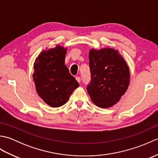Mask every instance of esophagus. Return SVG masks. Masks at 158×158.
<instances>
[{"instance_id": "1", "label": "esophagus", "mask_w": 158, "mask_h": 158, "mask_svg": "<svg viewBox=\"0 0 158 158\" xmlns=\"http://www.w3.org/2000/svg\"><path fill=\"white\" fill-rule=\"evenodd\" d=\"M76 80H77V82L80 83V81H81V78H80L79 77H76Z\"/></svg>"}]
</instances>
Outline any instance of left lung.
<instances>
[{
  "instance_id": "1",
  "label": "left lung",
  "mask_w": 158,
  "mask_h": 158,
  "mask_svg": "<svg viewBox=\"0 0 158 158\" xmlns=\"http://www.w3.org/2000/svg\"><path fill=\"white\" fill-rule=\"evenodd\" d=\"M89 59L91 80L87 90L90 98L101 108L112 106L129 85L128 66L119 52L110 48L92 49Z\"/></svg>"
}]
</instances>
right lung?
<instances>
[{
	"instance_id": "1",
	"label": "right lung",
	"mask_w": 158,
	"mask_h": 158,
	"mask_svg": "<svg viewBox=\"0 0 158 158\" xmlns=\"http://www.w3.org/2000/svg\"><path fill=\"white\" fill-rule=\"evenodd\" d=\"M66 53V49L59 45L48 51L43 50L34 64L33 80L36 92L52 107L64 105L79 85L64 64Z\"/></svg>"
}]
</instances>
